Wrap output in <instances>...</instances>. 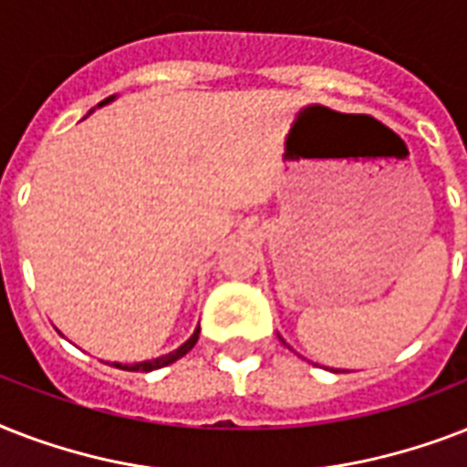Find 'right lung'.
<instances>
[{
	"label": "right lung",
	"mask_w": 467,
	"mask_h": 467,
	"mask_svg": "<svg viewBox=\"0 0 467 467\" xmlns=\"http://www.w3.org/2000/svg\"><path fill=\"white\" fill-rule=\"evenodd\" d=\"M111 99H113V97L104 99V101H101V104H99V106L109 104V101H111ZM198 334H201V327H196V332L191 334V339L186 341V344H182V347L176 348V351H171V354H167V356H160V358H155V361H142V363H133V366H120V363H113V366H116V368H120V370H140V373H148V370L164 368V366H169V363H174L176 358H182V356H186V354H189L191 348H193V344H196V341H198Z\"/></svg>",
	"instance_id": "1"
}]
</instances>
